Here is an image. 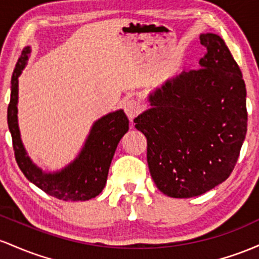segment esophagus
Here are the masks:
<instances>
[{
  "label": "esophagus",
  "instance_id": "obj_1",
  "mask_svg": "<svg viewBox=\"0 0 259 259\" xmlns=\"http://www.w3.org/2000/svg\"><path fill=\"white\" fill-rule=\"evenodd\" d=\"M141 111H142V106L138 101L131 99V100H127L126 103H124V112H126L127 117H128L130 120H133V118H135Z\"/></svg>",
  "mask_w": 259,
  "mask_h": 259
}]
</instances>
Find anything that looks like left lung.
Wrapping results in <instances>:
<instances>
[{"instance_id":"8db88e82","label":"left lung","mask_w":259,"mask_h":259,"mask_svg":"<svg viewBox=\"0 0 259 259\" xmlns=\"http://www.w3.org/2000/svg\"><path fill=\"white\" fill-rule=\"evenodd\" d=\"M207 48L199 69L167 79L149 94L135 118L147 137V160L156 187L191 198L223 184L234 170L247 132L246 85L219 35L200 34Z\"/></svg>"}]
</instances>
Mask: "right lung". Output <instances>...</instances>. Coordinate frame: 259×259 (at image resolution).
<instances>
[{"label": "right lung", "mask_w": 259, "mask_h": 259, "mask_svg": "<svg viewBox=\"0 0 259 259\" xmlns=\"http://www.w3.org/2000/svg\"><path fill=\"white\" fill-rule=\"evenodd\" d=\"M31 49L22 51L12 80L7 110L8 128L12 135L14 155L24 176L44 192L62 200H88L99 196L106 185L107 174L118 142L128 131V118L123 110L109 112L93 123L78 155L57 171H44L25 150L18 124V78L27 66Z\"/></svg>", "instance_id": "right-lung-1"}]
</instances>
